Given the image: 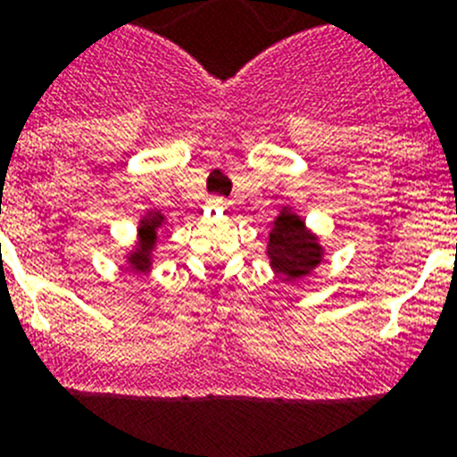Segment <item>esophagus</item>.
<instances>
[{
    "instance_id": "1",
    "label": "esophagus",
    "mask_w": 457,
    "mask_h": 457,
    "mask_svg": "<svg viewBox=\"0 0 457 457\" xmlns=\"http://www.w3.org/2000/svg\"><path fill=\"white\" fill-rule=\"evenodd\" d=\"M209 209H212V212H216V213H223V212H228V209H229V202L225 200V197H213L212 206H209Z\"/></svg>"
}]
</instances>
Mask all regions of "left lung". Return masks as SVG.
I'll use <instances>...</instances> for the list:
<instances>
[{"label": "left lung", "mask_w": 457, "mask_h": 457, "mask_svg": "<svg viewBox=\"0 0 457 457\" xmlns=\"http://www.w3.org/2000/svg\"><path fill=\"white\" fill-rule=\"evenodd\" d=\"M267 253L273 271L287 280L308 276L322 262V245L317 237L305 229L301 216L289 212L287 206H283L280 216L273 220Z\"/></svg>", "instance_id": "left-lung-1"}]
</instances>
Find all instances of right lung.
<instances>
[{"instance_id":"add662e5","label":"right lung","mask_w":457,"mask_h":457,"mask_svg":"<svg viewBox=\"0 0 457 457\" xmlns=\"http://www.w3.org/2000/svg\"><path fill=\"white\" fill-rule=\"evenodd\" d=\"M165 225V216L158 212H149L145 218L140 220V228H137V248L129 255V264L133 271H149L152 267V251L154 245H156V237H158V228Z\"/></svg>"}]
</instances>
